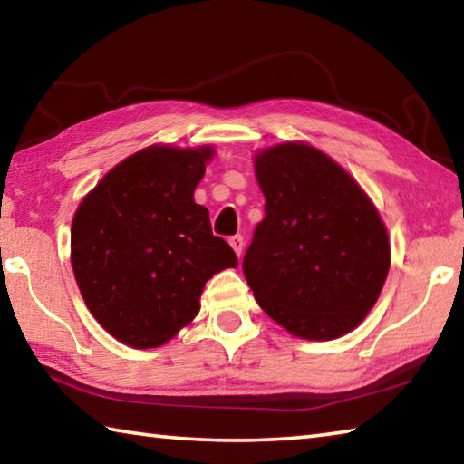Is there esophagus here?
Masks as SVG:
<instances>
[{"label":"esophagus","instance_id":"esophagus-1","mask_svg":"<svg viewBox=\"0 0 464 464\" xmlns=\"http://www.w3.org/2000/svg\"><path fill=\"white\" fill-rule=\"evenodd\" d=\"M229 246L233 247L235 254L241 256V251H243V237H241V235H233V237L229 239Z\"/></svg>","mask_w":464,"mask_h":464}]
</instances>
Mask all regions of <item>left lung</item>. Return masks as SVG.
Here are the masks:
<instances>
[{"mask_svg": "<svg viewBox=\"0 0 464 464\" xmlns=\"http://www.w3.org/2000/svg\"><path fill=\"white\" fill-rule=\"evenodd\" d=\"M266 217L243 257L260 307L301 340H335L366 319L391 266L379 210L340 163L288 140L254 155Z\"/></svg>", "mask_w": 464, "mask_h": 464, "instance_id": "left-lung-1", "label": "left lung"}]
</instances>
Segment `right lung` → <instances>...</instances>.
Listing matches in <instances>:
<instances>
[{"mask_svg":"<svg viewBox=\"0 0 464 464\" xmlns=\"http://www.w3.org/2000/svg\"><path fill=\"white\" fill-rule=\"evenodd\" d=\"M215 149L151 145L85 194L72 223V266L85 304L116 340L160 348L198 315L217 272L235 268L229 243L194 202Z\"/></svg>","mask_w":464,"mask_h":464,"instance_id":"add662e5","label":"right lung"}]
</instances>
